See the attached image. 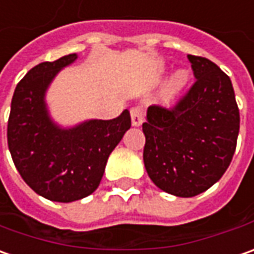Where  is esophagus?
<instances>
[{
  "instance_id": "34e87169",
  "label": "esophagus",
  "mask_w": 254,
  "mask_h": 254,
  "mask_svg": "<svg viewBox=\"0 0 254 254\" xmlns=\"http://www.w3.org/2000/svg\"><path fill=\"white\" fill-rule=\"evenodd\" d=\"M131 113V122H132V126H135V127H138L141 124L144 123V120H145V113H144V110H142V107H132L130 110Z\"/></svg>"
}]
</instances>
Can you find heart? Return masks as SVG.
<instances>
[{"instance_id":"1","label":"heart","mask_w":254,"mask_h":254,"mask_svg":"<svg viewBox=\"0 0 254 254\" xmlns=\"http://www.w3.org/2000/svg\"><path fill=\"white\" fill-rule=\"evenodd\" d=\"M189 78H190V75H189V72H187L186 69H179V71H176L171 78V81L166 83V86L163 88V99H173L179 92L186 86L187 82H189Z\"/></svg>"}]
</instances>
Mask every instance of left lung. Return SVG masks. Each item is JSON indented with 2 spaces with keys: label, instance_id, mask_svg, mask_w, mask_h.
<instances>
[{
  "label": "left lung",
  "instance_id": "8db88e82",
  "mask_svg": "<svg viewBox=\"0 0 254 254\" xmlns=\"http://www.w3.org/2000/svg\"><path fill=\"white\" fill-rule=\"evenodd\" d=\"M187 59L195 82L172 109L148 107L142 124L148 176L178 197H194L222 178L234 158L241 123L229 76L208 59Z\"/></svg>",
  "mask_w": 254,
  "mask_h": 254
}]
</instances>
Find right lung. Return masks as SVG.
<instances>
[{
    "label": "right lung",
    "mask_w": 254,
    "mask_h": 254,
    "mask_svg": "<svg viewBox=\"0 0 254 254\" xmlns=\"http://www.w3.org/2000/svg\"><path fill=\"white\" fill-rule=\"evenodd\" d=\"M78 59L75 53L40 63L16 85L8 120V148L22 179L47 200L71 202L99 186L109 155L131 127L126 109L113 120H88L71 128L53 122L44 102L60 69Z\"/></svg>",
    "instance_id": "right-lung-1"
}]
</instances>
